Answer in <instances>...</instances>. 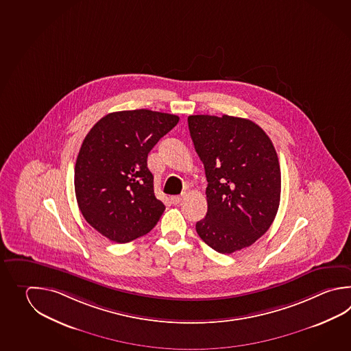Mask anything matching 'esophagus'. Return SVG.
I'll list each match as a JSON object with an SVG mask.
<instances>
[{
	"instance_id": "1",
	"label": "esophagus",
	"mask_w": 351,
	"mask_h": 351,
	"mask_svg": "<svg viewBox=\"0 0 351 351\" xmlns=\"http://www.w3.org/2000/svg\"><path fill=\"white\" fill-rule=\"evenodd\" d=\"M184 200V196L181 195V196H172L171 202L173 205H179L181 201Z\"/></svg>"
}]
</instances>
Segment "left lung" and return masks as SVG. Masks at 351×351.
I'll use <instances>...</instances> for the list:
<instances>
[{"label": "left lung", "mask_w": 351, "mask_h": 351, "mask_svg": "<svg viewBox=\"0 0 351 351\" xmlns=\"http://www.w3.org/2000/svg\"><path fill=\"white\" fill-rule=\"evenodd\" d=\"M187 122L208 180V214L196 222V231L220 254L245 249L269 230L279 208L275 147L247 119L191 114Z\"/></svg>", "instance_id": "left-lung-1"}]
</instances>
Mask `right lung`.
Wrapping results in <instances>:
<instances>
[{"label":"right lung","instance_id":"1","mask_svg":"<svg viewBox=\"0 0 351 351\" xmlns=\"http://www.w3.org/2000/svg\"><path fill=\"white\" fill-rule=\"evenodd\" d=\"M179 116L151 110L106 114L93 125L75 165V193L93 229L114 243L147 234L165 211L147 155Z\"/></svg>","mask_w":351,"mask_h":351}]
</instances>
